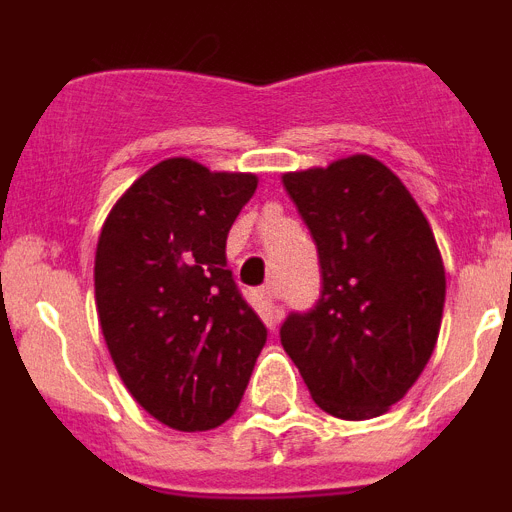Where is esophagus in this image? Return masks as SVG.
I'll list each match as a JSON object with an SVG mask.
<instances>
[{
	"label": "esophagus",
	"mask_w": 512,
	"mask_h": 512,
	"mask_svg": "<svg viewBox=\"0 0 512 512\" xmlns=\"http://www.w3.org/2000/svg\"><path fill=\"white\" fill-rule=\"evenodd\" d=\"M259 302H261V307H264V312L266 315H269L271 320L274 318H279L277 315V289L271 287V284H266V287H261L259 289Z\"/></svg>",
	"instance_id": "esophagus-1"
}]
</instances>
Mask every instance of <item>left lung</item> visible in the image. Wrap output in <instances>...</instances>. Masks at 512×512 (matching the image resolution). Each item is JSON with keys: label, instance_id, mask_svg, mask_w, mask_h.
I'll return each instance as SVG.
<instances>
[{"label": "left lung", "instance_id": "left-lung-1", "mask_svg": "<svg viewBox=\"0 0 512 512\" xmlns=\"http://www.w3.org/2000/svg\"><path fill=\"white\" fill-rule=\"evenodd\" d=\"M318 246L323 292L279 336L312 400L369 420L408 395L441 330L446 271L423 210L400 176L356 153L282 176Z\"/></svg>", "mask_w": 512, "mask_h": 512}]
</instances>
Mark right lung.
Instances as JSON below:
<instances>
[{
    "mask_svg": "<svg viewBox=\"0 0 512 512\" xmlns=\"http://www.w3.org/2000/svg\"><path fill=\"white\" fill-rule=\"evenodd\" d=\"M256 174L166 158L102 225L94 300L115 369L140 408L176 431L230 418L266 328L225 269V241Z\"/></svg>",
    "mask_w": 512,
    "mask_h": 512,
    "instance_id": "1",
    "label": "right lung"
}]
</instances>
